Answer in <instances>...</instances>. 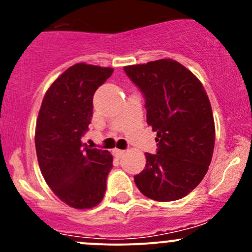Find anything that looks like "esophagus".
<instances>
[{"label": "esophagus", "instance_id": "obj_1", "mask_svg": "<svg viewBox=\"0 0 252 252\" xmlns=\"http://www.w3.org/2000/svg\"><path fill=\"white\" fill-rule=\"evenodd\" d=\"M124 152H126V151H124V150L114 149L113 151H112V154H113L116 157H122V156H123V155H124Z\"/></svg>", "mask_w": 252, "mask_h": 252}]
</instances>
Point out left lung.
<instances>
[{
  "instance_id": "1",
  "label": "left lung",
  "mask_w": 252,
  "mask_h": 252,
  "mask_svg": "<svg viewBox=\"0 0 252 252\" xmlns=\"http://www.w3.org/2000/svg\"><path fill=\"white\" fill-rule=\"evenodd\" d=\"M145 98L156 154H145L136 187L156 201L187 196L204 179L215 147L212 108L200 80L171 58L123 68Z\"/></svg>"
}]
</instances>
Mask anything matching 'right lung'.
<instances>
[{"label":"right lung","instance_id":"add662e5","mask_svg":"<svg viewBox=\"0 0 252 252\" xmlns=\"http://www.w3.org/2000/svg\"><path fill=\"white\" fill-rule=\"evenodd\" d=\"M113 69L78 63L50 86L35 131L40 171L52 191L79 210L98 205L105 196L113 157L107 150L81 142L93 118V97Z\"/></svg>","mask_w":252,"mask_h":252}]
</instances>
